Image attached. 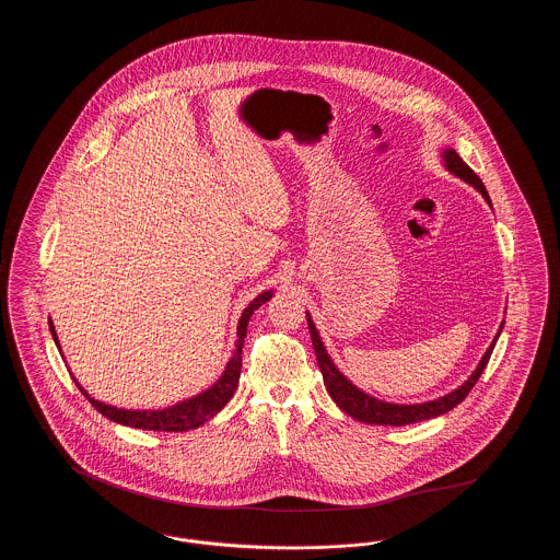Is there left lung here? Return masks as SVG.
<instances>
[{
    "label": "left lung",
    "mask_w": 560,
    "mask_h": 560,
    "mask_svg": "<svg viewBox=\"0 0 560 560\" xmlns=\"http://www.w3.org/2000/svg\"><path fill=\"white\" fill-rule=\"evenodd\" d=\"M443 160H445V165H447V170L452 174L459 176L468 185H472L487 199V203H491L489 192H487L485 185L480 183L479 176L464 163V160L453 149H445L443 151ZM306 319H308V329H311L313 347H315V354H317V363H319L323 382H325V388H327L329 397L336 400V405L340 409H345L348 416H352L354 420L365 422V424H377V427H407V424H416V422H422V420L443 416V413H447L450 409H453L455 405H459L462 400L468 397L472 386L479 382L480 373L485 372V368L489 363V357H491L493 347L498 342V336H500V331L504 327V323H502V327H500L498 336L493 338L491 347L487 348V352L482 354L479 368L472 372V375L459 388H455L453 393L445 395V397L427 400V402L397 405V402H384V400L373 399L370 395H365L363 390H359L352 382H348L347 377L338 372L334 361L329 359L327 350H325L323 342H320L319 331H317L313 319L308 317V313H306Z\"/></svg>",
    "instance_id": "left-lung-1"
}]
</instances>
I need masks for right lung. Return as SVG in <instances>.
Segmentation results:
<instances>
[{
  "label": "right lung",
  "mask_w": 560,
  "mask_h": 560,
  "mask_svg": "<svg viewBox=\"0 0 560 560\" xmlns=\"http://www.w3.org/2000/svg\"><path fill=\"white\" fill-rule=\"evenodd\" d=\"M272 292L260 293L258 298H254L249 302V306L243 311L241 315L240 325H237V342H235V352L226 365L224 373L220 375V380L213 384L212 388H208L206 393L192 397V399L183 400L174 407L167 409H158V411H132V409H117L105 405L101 400L92 399L80 384L73 377V382L80 386L81 393L90 399L94 405V409L98 413H103L108 420L124 424V427L142 428V430H160V432H185V430H192V428L206 424L210 418H213L229 400L235 395V388L240 384L241 375V350H243V340L247 334V323L249 317L254 315L256 308H260L267 300H270ZM50 331H52L54 342L58 347V338L54 331L52 320H50ZM60 350V347H58Z\"/></svg>",
  "instance_id": "right-lung-1"
}]
</instances>
